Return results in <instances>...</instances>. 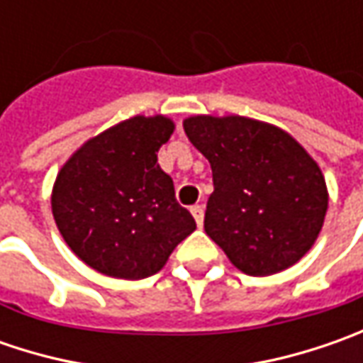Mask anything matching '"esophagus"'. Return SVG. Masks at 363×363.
Returning a JSON list of instances; mask_svg holds the SVG:
<instances>
[{
    "instance_id": "1",
    "label": "esophagus",
    "mask_w": 363,
    "mask_h": 363,
    "mask_svg": "<svg viewBox=\"0 0 363 363\" xmlns=\"http://www.w3.org/2000/svg\"><path fill=\"white\" fill-rule=\"evenodd\" d=\"M189 212H191V216H194V220H196V224L198 226H202L203 224V208L200 206V203H196V206H191L189 208Z\"/></svg>"
}]
</instances>
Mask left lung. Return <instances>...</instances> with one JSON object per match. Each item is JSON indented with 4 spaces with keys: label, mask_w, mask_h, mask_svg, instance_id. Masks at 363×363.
Here are the masks:
<instances>
[{
    "label": "left lung",
    "mask_w": 363,
    "mask_h": 363,
    "mask_svg": "<svg viewBox=\"0 0 363 363\" xmlns=\"http://www.w3.org/2000/svg\"><path fill=\"white\" fill-rule=\"evenodd\" d=\"M184 131L212 167L203 230L232 264L267 277L305 257L329 202L313 157L283 129L238 115H196Z\"/></svg>",
    "instance_id": "left-lung-1"
}]
</instances>
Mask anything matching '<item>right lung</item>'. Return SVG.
I'll use <instances>...</instances> for the list:
<instances>
[{"instance_id": "add662e5", "label": "right lung", "mask_w": 363, "mask_h": 363, "mask_svg": "<svg viewBox=\"0 0 363 363\" xmlns=\"http://www.w3.org/2000/svg\"><path fill=\"white\" fill-rule=\"evenodd\" d=\"M174 121L137 115L89 139L52 189V214L70 250L115 279H145L196 230L157 163Z\"/></svg>"}]
</instances>
